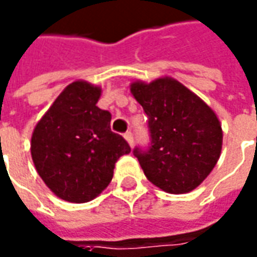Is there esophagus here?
I'll return each instance as SVG.
<instances>
[{
	"mask_svg": "<svg viewBox=\"0 0 257 257\" xmlns=\"http://www.w3.org/2000/svg\"><path fill=\"white\" fill-rule=\"evenodd\" d=\"M125 139H126V142L131 145V146H134V134L131 132V131H128V132H125Z\"/></svg>",
	"mask_w": 257,
	"mask_h": 257,
	"instance_id": "esophagus-1",
	"label": "esophagus"
}]
</instances>
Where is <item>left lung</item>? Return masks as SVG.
I'll use <instances>...</instances> for the list:
<instances>
[{"instance_id": "1", "label": "left lung", "mask_w": 257, "mask_h": 257, "mask_svg": "<svg viewBox=\"0 0 257 257\" xmlns=\"http://www.w3.org/2000/svg\"><path fill=\"white\" fill-rule=\"evenodd\" d=\"M131 91L148 115L151 142L134 149L143 173L172 194L198 187L215 167L222 129L214 111L179 81L134 83Z\"/></svg>"}]
</instances>
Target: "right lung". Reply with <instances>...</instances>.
<instances>
[{"mask_svg": "<svg viewBox=\"0 0 257 257\" xmlns=\"http://www.w3.org/2000/svg\"><path fill=\"white\" fill-rule=\"evenodd\" d=\"M98 87L74 81L33 131L31 153L42 180L70 202L91 201L111 183L131 146L111 131V112L97 106Z\"/></svg>", "mask_w": 257, "mask_h": 257, "instance_id": "add662e5", "label": "right lung"}]
</instances>
